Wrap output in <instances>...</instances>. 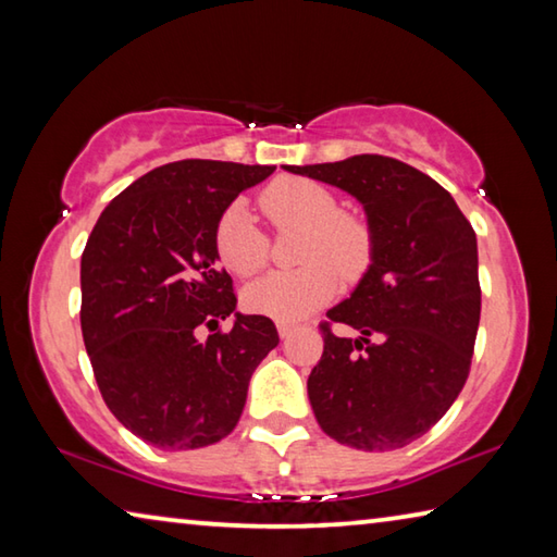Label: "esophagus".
Returning a JSON list of instances; mask_svg holds the SVG:
<instances>
[{
	"label": "esophagus",
	"instance_id": "34e87169",
	"mask_svg": "<svg viewBox=\"0 0 557 557\" xmlns=\"http://www.w3.org/2000/svg\"><path fill=\"white\" fill-rule=\"evenodd\" d=\"M295 324H289V322H277V332H280V336L282 338H287V336H292L295 334Z\"/></svg>",
	"mask_w": 557,
	"mask_h": 557
}]
</instances>
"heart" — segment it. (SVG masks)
<instances>
[{
	"label": "heart",
	"mask_w": 557,
	"mask_h": 557,
	"mask_svg": "<svg viewBox=\"0 0 557 557\" xmlns=\"http://www.w3.org/2000/svg\"><path fill=\"white\" fill-rule=\"evenodd\" d=\"M260 209L277 231H305L299 243L301 268L272 272L245 289L252 314L297 322L336 295L338 275L356 280L373 260V231L361 215L342 211L332 188L312 178L285 176L260 194ZM215 252L235 277H252L268 265L270 235L243 203H233L215 223Z\"/></svg>",
	"instance_id": "b5f03b06"
}]
</instances>
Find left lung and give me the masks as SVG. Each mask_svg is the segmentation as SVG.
I'll use <instances>...</instances> for the list:
<instances>
[{
	"mask_svg": "<svg viewBox=\"0 0 557 557\" xmlns=\"http://www.w3.org/2000/svg\"><path fill=\"white\" fill-rule=\"evenodd\" d=\"M285 169L354 194L373 231L369 272L319 324L324 354L307 381L319 428L363 451L410 445L469 379L482 314L474 228L447 188L393 157Z\"/></svg>",
	"mask_w": 557,
	"mask_h": 557,
	"instance_id": "obj_1",
	"label": "left lung"
}]
</instances>
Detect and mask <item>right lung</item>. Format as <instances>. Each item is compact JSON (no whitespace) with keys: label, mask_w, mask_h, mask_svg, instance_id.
Returning <instances> with one entry per match:
<instances>
[{"label":"right lung","mask_w":557,"mask_h":557,"mask_svg":"<svg viewBox=\"0 0 557 557\" xmlns=\"http://www.w3.org/2000/svg\"><path fill=\"white\" fill-rule=\"evenodd\" d=\"M272 172L211 159L157 166L106 206L83 250L81 329L100 395L159 449L228 437L252 371L280 344L268 317L219 326L235 292L213 240L235 196Z\"/></svg>","instance_id":"add662e5"}]
</instances>
